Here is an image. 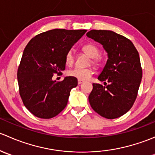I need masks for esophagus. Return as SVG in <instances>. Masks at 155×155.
<instances>
[{
	"label": "esophagus",
	"mask_w": 155,
	"mask_h": 155,
	"mask_svg": "<svg viewBox=\"0 0 155 155\" xmlns=\"http://www.w3.org/2000/svg\"><path fill=\"white\" fill-rule=\"evenodd\" d=\"M82 82H83V81L80 80V79H78V84H79V85H80V84H82Z\"/></svg>",
	"instance_id": "34e87169"
}]
</instances>
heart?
Listing matches in <instances>:
<instances>
[{
  "label": "heart",
  "instance_id": "heart-1",
  "mask_svg": "<svg viewBox=\"0 0 155 155\" xmlns=\"http://www.w3.org/2000/svg\"><path fill=\"white\" fill-rule=\"evenodd\" d=\"M82 50L85 53H86L88 56H90L91 61L94 65L100 64L101 63V59L98 57L100 54V50L97 46L92 43H88L84 45L82 47ZM65 62L67 65L70 66L72 65L74 62V55L71 50L68 51L65 55ZM68 76H72V77L76 78L80 80L85 81L90 79L91 76L92 74V70L90 68H75L72 70H69L68 72Z\"/></svg>",
  "mask_w": 155,
  "mask_h": 155
}]
</instances>
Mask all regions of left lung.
Masks as SVG:
<instances>
[{
    "instance_id": "8db88e82",
    "label": "left lung",
    "mask_w": 155,
    "mask_h": 155,
    "mask_svg": "<svg viewBox=\"0 0 155 155\" xmlns=\"http://www.w3.org/2000/svg\"><path fill=\"white\" fill-rule=\"evenodd\" d=\"M86 35L108 53L107 64L98 76L104 85L93 83L90 105L104 118H119L131 109L138 94L143 76L138 51L129 39L113 31L91 30Z\"/></svg>"
}]
</instances>
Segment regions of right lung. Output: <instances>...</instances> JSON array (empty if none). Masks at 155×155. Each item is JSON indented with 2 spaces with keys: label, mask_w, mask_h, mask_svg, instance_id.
Segmentation results:
<instances>
[{
  "label": "right lung",
  "mask_w": 155,
  "mask_h": 155,
  "mask_svg": "<svg viewBox=\"0 0 155 155\" xmlns=\"http://www.w3.org/2000/svg\"><path fill=\"white\" fill-rule=\"evenodd\" d=\"M86 30L53 29L37 34L23 51L17 72L18 91L25 107L40 118H51L68 104L76 78L67 76L59 82L53 74L65 70V55Z\"/></svg>",
  "instance_id": "add662e5"
}]
</instances>
